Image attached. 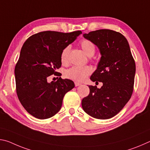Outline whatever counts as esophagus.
<instances>
[{"label": "esophagus", "instance_id": "1", "mask_svg": "<svg viewBox=\"0 0 150 150\" xmlns=\"http://www.w3.org/2000/svg\"><path fill=\"white\" fill-rule=\"evenodd\" d=\"M81 85V83H78V82H75V87H77V86H79Z\"/></svg>", "mask_w": 150, "mask_h": 150}]
</instances>
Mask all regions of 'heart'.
Returning <instances> with one entry per match:
<instances>
[{
	"label": "heart",
	"mask_w": 150,
	"mask_h": 150,
	"mask_svg": "<svg viewBox=\"0 0 150 150\" xmlns=\"http://www.w3.org/2000/svg\"><path fill=\"white\" fill-rule=\"evenodd\" d=\"M81 47L83 52L88 56H92L94 55L96 50L95 45L90 40L84 39L81 40L79 43ZM69 46L65 47L61 53V62L62 64L67 65L69 63ZM92 68L89 66H73L70 69L65 71V76L67 79L75 81H84L88 75L92 73Z\"/></svg>",
	"instance_id": "1"
}]
</instances>
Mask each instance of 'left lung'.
Segmentation results:
<instances>
[{
    "label": "left lung",
    "mask_w": 150,
    "mask_h": 150,
    "mask_svg": "<svg viewBox=\"0 0 150 150\" xmlns=\"http://www.w3.org/2000/svg\"><path fill=\"white\" fill-rule=\"evenodd\" d=\"M83 36L100 50V60L91 79L103 85L100 88L88 86L89 95L83 98L82 107L95 118H110L124 108L132 95L135 61L128 41L120 32L101 29Z\"/></svg>",
    "instance_id": "obj_1"
}]
</instances>
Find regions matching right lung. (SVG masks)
Segmentation results:
<instances>
[{"instance_id":"right-lung-1","label":"right lung","mask_w":150,"mask_h":150,"mask_svg":"<svg viewBox=\"0 0 150 150\" xmlns=\"http://www.w3.org/2000/svg\"><path fill=\"white\" fill-rule=\"evenodd\" d=\"M80 30L70 33L44 31L26 40L15 66L16 90L18 98L26 110L35 118L47 119L62 108L63 97L74 88V83L61 77L48 83L52 75L62 66V50L71 44Z\"/></svg>"}]
</instances>
